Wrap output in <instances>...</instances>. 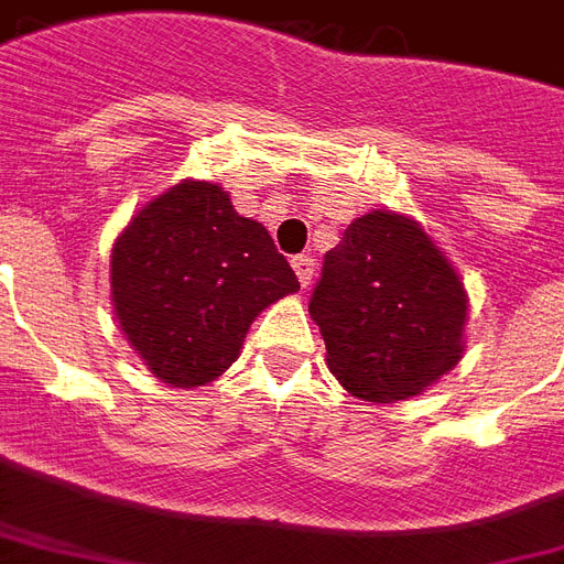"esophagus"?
<instances>
[{"label":"esophagus","mask_w":564,"mask_h":564,"mask_svg":"<svg viewBox=\"0 0 564 564\" xmlns=\"http://www.w3.org/2000/svg\"><path fill=\"white\" fill-rule=\"evenodd\" d=\"M292 269L299 274L301 286H311L313 274H316V263H313L311 253H299V257H292Z\"/></svg>","instance_id":"1"}]
</instances>
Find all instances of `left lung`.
<instances>
[{
    "instance_id": "1",
    "label": "left lung",
    "mask_w": 564,
    "mask_h": 564,
    "mask_svg": "<svg viewBox=\"0 0 564 564\" xmlns=\"http://www.w3.org/2000/svg\"><path fill=\"white\" fill-rule=\"evenodd\" d=\"M311 316L351 397L399 402L462 360L467 292L414 218L376 209L325 253Z\"/></svg>"
}]
</instances>
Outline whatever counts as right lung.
Segmentation results:
<instances>
[{
	"mask_svg": "<svg viewBox=\"0 0 564 564\" xmlns=\"http://www.w3.org/2000/svg\"><path fill=\"white\" fill-rule=\"evenodd\" d=\"M299 278L218 183L183 180L141 206L111 248V304L144 367L171 387L221 376L260 313Z\"/></svg>",
	"mask_w": 564,
	"mask_h": 564,
	"instance_id": "right-lung-1",
	"label": "right lung"
}]
</instances>
